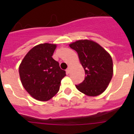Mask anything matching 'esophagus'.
<instances>
[{
    "mask_svg": "<svg viewBox=\"0 0 134 134\" xmlns=\"http://www.w3.org/2000/svg\"><path fill=\"white\" fill-rule=\"evenodd\" d=\"M70 70H71V66H68V68L66 69V73H67V74L70 73Z\"/></svg>",
    "mask_w": 134,
    "mask_h": 134,
    "instance_id": "1",
    "label": "esophagus"
}]
</instances>
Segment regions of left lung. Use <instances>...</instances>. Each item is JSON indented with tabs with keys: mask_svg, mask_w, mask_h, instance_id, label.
Returning <instances> with one entry per match:
<instances>
[{
	"mask_svg": "<svg viewBox=\"0 0 134 134\" xmlns=\"http://www.w3.org/2000/svg\"><path fill=\"white\" fill-rule=\"evenodd\" d=\"M69 46L78 53L86 74L84 81L76 85V88L90 97L102 94L113 74V60L110 54L93 40H77Z\"/></svg>",
	"mask_w": 134,
	"mask_h": 134,
	"instance_id": "obj_1",
	"label": "left lung"
}]
</instances>
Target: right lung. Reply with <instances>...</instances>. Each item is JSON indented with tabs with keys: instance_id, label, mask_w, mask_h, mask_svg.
Instances as JSON below:
<instances>
[{
	"instance_id": "add662e5",
	"label": "right lung",
	"mask_w": 134,
	"mask_h": 134,
	"mask_svg": "<svg viewBox=\"0 0 134 134\" xmlns=\"http://www.w3.org/2000/svg\"><path fill=\"white\" fill-rule=\"evenodd\" d=\"M54 43H40L28 52L19 67L20 79L27 92L35 99L47 101L56 94L61 80L66 76L52 55Z\"/></svg>"
}]
</instances>
